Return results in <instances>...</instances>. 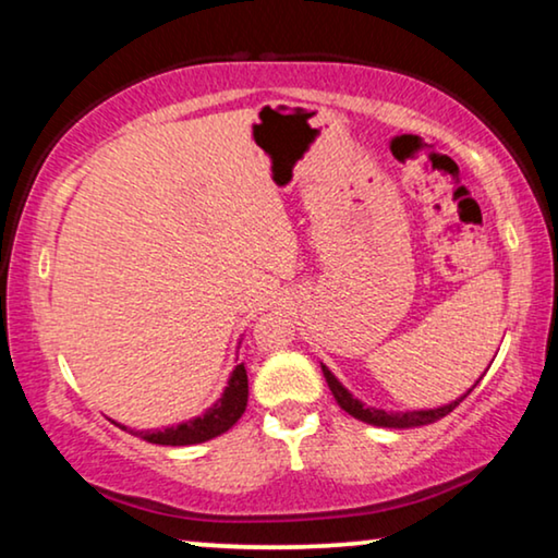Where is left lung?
Masks as SVG:
<instances>
[{"label":"left lung","instance_id":"left-lung-1","mask_svg":"<svg viewBox=\"0 0 558 558\" xmlns=\"http://www.w3.org/2000/svg\"><path fill=\"white\" fill-rule=\"evenodd\" d=\"M324 377L326 383H329V390L333 392V398H337V403L341 405V411H347L349 415H354L356 421H365V423H373V426H383V428H413V426H426V423H434L444 418V415H449L454 408L462 403V400L470 396L472 390H466V396H462L454 403L449 405H441V408H430V411H405V413H392V411H377V408H369L365 403H360L352 392H349L344 385H341L337 377L331 375L329 367H324ZM480 383V380H477Z\"/></svg>","mask_w":558,"mask_h":558}]
</instances>
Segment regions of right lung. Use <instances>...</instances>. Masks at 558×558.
<instances>
[{"instance_id": "right-lung-1", "label": "right lung", "mask_w": 558, "mask_h": 558, "mask_svg": "<svg viewBox=\"0 0 558 558\" xmlns=\"http://www.w3.org/2000/svg\"><path fill=\"white\" fill-rule=\"evenodd\" d=\"M247 369H244V365H236L232 377H229L225 396H221L204 415H198V418L193 421L178 423V426H168L162 430H135V436L150 444H160V447H191V444L209 441L214 436L225 434V430L232 428L234 423L242 418L244 408H247ZM119 428L128 430V426Z\"/></svg>"}]
</instances>
